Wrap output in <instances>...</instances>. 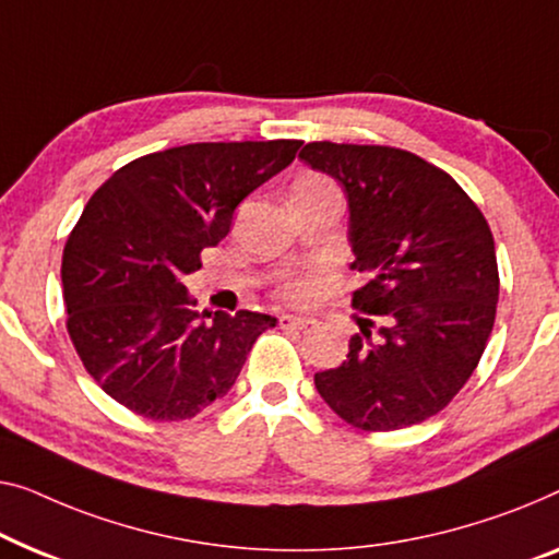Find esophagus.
Returning <instances> with one entry per match:
<instances>
[{
    "label": "esophagus",
    "instance_id": "1",
    "mask_svg": "<svg viewBox=\"0 0 559 559\" xmlns=\"http://www.w3.org/2000/svg\"><path fill=\"white\" fill-rule=\"evenodd\" d=\"M307 325H312V320L299 318V314H282L280 318V328H287V330H305Z\"/></svg>",
    "mask_w": 559,
    "mask_h": 559
}]
</instances>
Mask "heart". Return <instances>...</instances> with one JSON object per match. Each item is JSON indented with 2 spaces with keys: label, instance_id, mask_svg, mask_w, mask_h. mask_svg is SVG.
Instances as JSON below:
<instances>
[{
  "label": "heart",
  "instance_id": "obj_1",
  "mask_svg": "<svg viewBox=\"0 0 559 559\" xmlns=\"http://www.w3.org/2000/svg\"><path fill=\"white\" fill-rule=\"evenodd\" d=\"M302 181H322V179L310 176V179H302ZM322 285H325V272H295V274H287V277H282L274 293H277V297L285 299V302L305 305L318 297Z\"/></svg>",
  "mask_w": 559,
  "mask_h": 559
}]
</instances>
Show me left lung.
Here are the masks:
<instances>
[{
	"label": "left lung",
	"mask_w": 559,
	"mask_h": 559,
	"mask_svg": "<svg viewBox=\"0 0 559 559\" xmlns=\"http://www.w3.org/2000/svg\"><path fill=\"white\" fill-rule=\"evenodd\" d=\"M299 158L343 183L353 270L368 274L353 307L370 318L314 388L360 431L416 426L464 388L495 328L489 224L447 171L411 151L314 141Z\"/></svg>",
	"instance_id": "obj_1"
}]
</instances>
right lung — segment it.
I'll return each instance as SVG.
<instances>
[{"label":"right lung","mask_w":559,"mask_h":559,"mask_svg":"<svg viewBox=\"0 0 559 559\" xmlns=\"http://www.w3.org/2000/svg\"><path fill=\"white\" fill-rule=\"evenodd\" d=\"M302 141L189 143L118 168L62 252L68 335L112 401L186 420L224 399L274 318L197 312L186 274L229 234L234 209L295 160Z\"/></svg>","instance_id":"obj_1"}]
</instances>
